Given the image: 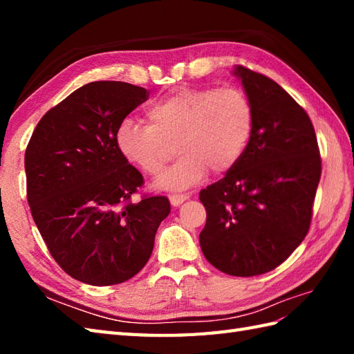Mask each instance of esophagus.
Returning <instances> with one entry per match:
<instances>
[{
  "mask_svg": "<svg viewBox=\"0 0 354 354\" xmlns=\"http://www.w3.org/2000/svg\"><path fill=\"white\" fill-rule=\"evenodd\" d=\"M190 198V194L189 193H178V194H171L170 196V204L173 205V207H178V205H181L184 201H187Z\"/></svg>",
  "mask_w": 354,
  "mask_h": 354,
  "instance_id": "1",
  "label": "esophagus"
}]
</instances>
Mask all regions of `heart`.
I'll use <instances>...</instances> for the list:
<instances>
[{
    "label": "heart",
    "instance_id": "b5f03b06",
    "mask_svg": "<svg viewBox=\"0 0 354 354\" xmlns=\"http://www.w3.org/2000/svg\"><path fill=\"white\" fill-rule=\"evenodd\" d=\"M147 124L123 118L115 146L147 176H158L173 155L178 162L156 181L158 189L184 190L207 176L227 173L242 160L254 129L250 97L239 88H181L150 104Z\"/></svg>",
    "mask_w": 354,
    "mask_h": 354
}]
</instances>
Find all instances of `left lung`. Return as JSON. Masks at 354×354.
Instances as JSON below:
<instances>
[{
	"mask_svg": "<svg viewBox=\"0 0 354 354\" xmlns=\"http://www.w3.org/2000/svg\"><path fill=\"white\" fill-rule=\"evenodd\" d=\"M254 109L251 141L225 178L199 193L205 259L222 272L254 277L280 266L303 242L321 178L307 112L266 76L234 66Z\"/></svg>",
	"mask_w": 354,
	"mask_h": 354,
	"instance_id": "obj_1",
	"label": "left lung"
}]
</instances>
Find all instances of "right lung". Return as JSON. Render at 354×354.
<instances>
[{
    "mask_svg": "<svg viewBox=\"0 0 354 354\" xmlns=\"http://www.w3.org/2000/svg\"><path fill=\"white\" fill-rule=\"evenodd\" d=\"M147 99L126 82H91L51 108L28 141L30 212L53 259L82 283L138 274L170 213L165 196L131 201L142 175L115 146L118 123Z\"/></svg>",
    "mask_w": 354,
    "mask_h": 354,
    "instance_id": "1",
    "label": "right lung"
}]
</instances>
